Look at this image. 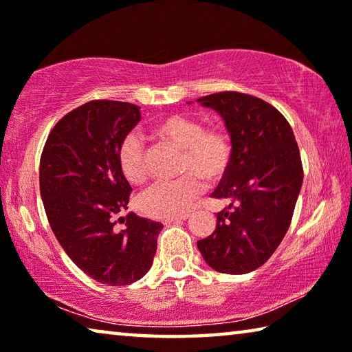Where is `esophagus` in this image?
Masks as SVG:
<instances>
[{
	"label": "esophagus",
	"mask_w": 352,
	"mask_h": 352,
	"mask_svg": "<svg viewBox=\"0 0 352 352\" xmlns=\"http://www.w3.org/2000/svg\"><path fill=\"white\" fill-rule=\"evenodd\" d=\"M188 219V214H182V216H172V217H164L163 219V223L168 225V223H172V222H178V220H184Z\"/></svg>",
	"instance_id": "34e87169"
}]
</instances>
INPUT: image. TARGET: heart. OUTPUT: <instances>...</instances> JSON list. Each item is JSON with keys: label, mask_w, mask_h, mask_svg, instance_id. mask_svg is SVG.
<instances>
[{"label": "heart", "mask_w": 352, "mask_h": 352, "mask_svg": "<svg viewBox=\"0 0 352 352\" xmlns=\"http://www.w3.org/2000/svg\"><path fill=\"white\" fill-rule=\"evenodd\" d=\"M152 135L182 148L183 177L174 182H160L147 188L138 200L140 210L151 217L182 216L204 190V182L222 180L233 160V144L226 130L208 127L194 118L168 115L158 119ZM118 166L129 183L146 182L144 147L138 135L129 133L118 147Z\"/></svg>", "instance_id": "b5f03b06"}]
</instances>
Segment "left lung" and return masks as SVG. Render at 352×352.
<instances>
[{
    "label": "left lung",
    "instance_id": "obj_1",
    "mask_svg": "<svg viewBox=\"0 0 352 352\" xmlns=\"http://www.w3.org/2000/svg\"><path fill=\"white\" fill-rule=\"evenodd\" d=\"M199 102L223 118L233 160L212 192L231 204L197 247L211 269L243 275L267 262L287 233L302 184L300 148L287 119L265 100L220 91Z\"/></svg>",
    "mask_w": 352,
    "mask_h": 352
}]
</instances>
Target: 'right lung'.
Segmentation results:
<instances>
[{"label": "right lung", "instance_id": "add662e5", "mask_svg": "<svg viewBox=\"0 0 352 352\" xmlns=\"http://www.w3.org/2000/svg\"><path fill=\"white\" fill-rule=\"evenodd\" d=\"M140 119L133 104L90 100L56 124L40 158V195L52 233L82 272L109 285L146 275L163 228L133 212L121 217L132 188L119 170L118 147Z\"/></svg>", "mask_w": 352, "mask_h": 352}]
</instances>
